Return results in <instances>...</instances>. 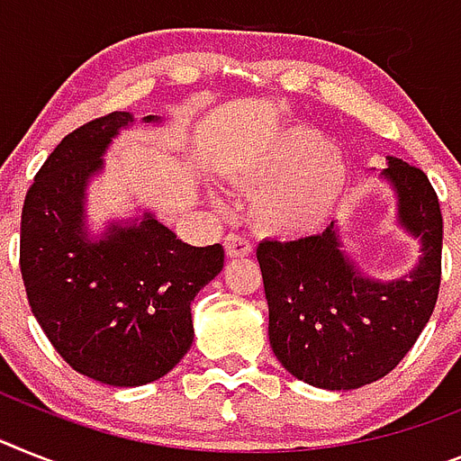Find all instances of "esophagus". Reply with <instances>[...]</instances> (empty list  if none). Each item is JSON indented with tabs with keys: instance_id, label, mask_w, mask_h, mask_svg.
Returning <instances> with one entry per match:
<instances>
[{
	"instance_id": "esophagus-1",
	"label": "esophagus",
	"mask_w": 461,
	"mask_h": 461,
	"mask_svg": "<svg viewBox=\"0 0 461 461\" xmlns=\"http://www.w3.org/2000/svg\"><path fill=\"white\" fill-rule=\"evenodd\" d=\"M224 250H227V258H246L250 255L253 246L246 237H239V234H230L224 239Z\"/></svg>"
}]
</instances>
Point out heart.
Instances as JSON below:
<instances>
[{"instance_id":"1","label":"heart","mask_w":461,"mask_h":461,"mask_svg":"<svg viewBox=\"0 0 461 461\" xmlns=\"http://www.w3.org/2000/svg\"><path fill=\"white\" fill-rule=\"evenodd\" d=\"M234 177L243 192L258 196V227L295 241L321 231L335 215L349 185V164L319 131L290 126L239 161Z\"/></svg>"}]
</instances>
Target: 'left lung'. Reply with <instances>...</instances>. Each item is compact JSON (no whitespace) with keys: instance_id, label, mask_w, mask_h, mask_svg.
<instances>
[{"instance_id":"left-lung-1","label":"left lung","mask_w":461,"mask_h":461,"mask_svg":"<svg viewBox=\"0 0 461 461\" xmlns=\"http://www.w3.org/2000/svg\"><path fill=\"white\" fill-rule=\"evenodd\" d=\"M380 180L396 199V224L420 243L415 265L401 276L386 281L363 272L338 222L316 237L258 246L274 356L293 377L328 392H349L392 373L438 300V196L420 168L398 157H386Z\"/></svg>"}]
</instances>
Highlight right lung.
<instances>
[{"label":"right lung","mask_w":461,"mask_h":461,"mask_svg":"<svg viewBox=\"0 0 461 461\" xmlns=\"http://www.w3.org/2000/svg\"><path fill=\"white\" fill-rule=\"evenodd\" d=\"M161 126V117H142ZM131 112L88 122L46 158L25 196L21 272L49 342L91 380L142 386L176 368L194 342L192 303L222 272L220 243L196 249L147 208L88 224V189Z\"/></svg>","instance_id":"right-lung-1"}]
</instances>
